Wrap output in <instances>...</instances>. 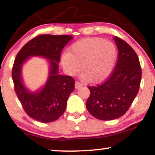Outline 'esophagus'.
Masks as SVG:
<instances>
[{
	"label": "esophagus",
	"mask_w": 155,
	"mask_h": 155,
	"mask_svg": "<svg viewBox=\"0 0 155 155\" xmlns=\"http://www.w3.org/2000/svg\"><path fill=\"white\" fill-rule=\"evenodd\" d=\"M81 86H82V84H81V83L78 82V81H76V82L75 83V88L76 89H79V87H81Z\"/></svg>",
	"instance_id": "obj_1"
}]
</instances>
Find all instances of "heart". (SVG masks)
Instances as JSON below:
<instances>
[{
    "instance_id": "obj_1",
    "label": "heart",
    "mask_w": 155,
    "mask_h": 155,
    "mask_svg": "<svg viewBox=\"0 0 155 155\" xmlns=\"http://www.w3.org/2000/svg\"><path fill=\"white\" fill-rule=\"evenodd\" d=\"M117 49L110 41L101 38H87L75 42L64 53L61 64L68 75L80 71L84 81L101 83L111 75L117 59Z\"/></svg>"
}]
</instances>
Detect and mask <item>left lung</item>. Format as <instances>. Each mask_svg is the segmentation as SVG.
Wrapping results in <instances>:
<instances>
[{"mask_svg":"<svg viewBox=\"0 0 155 155\" xmlns=\"http://www.w3.org/2000/svg\"><path fill=\"white\" fill-rule=\"evenodd\" d=\"M114 40L119 51L114 71L101 85L88 87L90 95L87 108L101 120L123 116L138 94L141 79L139 60L133 48L118 37H114Z\"/></svg>","mask_w":155,"mask_h":155,"instance_id":"1","label":"left lung"}]
</instances>
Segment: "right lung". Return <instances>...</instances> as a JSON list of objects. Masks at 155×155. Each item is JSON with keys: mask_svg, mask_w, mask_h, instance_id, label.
Here are the masks:
<instances>
[{"mask_svg": "<svg viewBox=\"0 0 155 155\" xmlns=\"http://www.w3.org/2000/svg\"><path fill=\"white\" fill-rule=\"evenodd\" d=\"M72 38L66 35H38L28 42L16 57L12 68L15 90L25 111L33 120L54 122L65 111L75 81L71 76L59 74L58 63L62 50ZM32 56L45 58L49 65L47 81L35 91L26 87L21 75L23 65Z\"/></svg>", "mask_w": 155, "mask_h": 155, "instance_id": "add662e5", "label": "right lung"}]
</instances>
